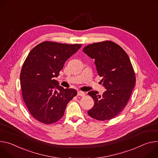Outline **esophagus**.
Instances as JSON below:
<instances>
[{
  "instance_id": "1",
  "label": "esophagus",
  "mask_w": 158,
  "mask_h": 158,
  "mask_svg": "<svg viewBox=\"0 0 158 158\" xmlns=\"http://www.w3.org/2000/svg\"><path fill=\"white\" fill-rule=\"evenodd\" d=\"M77 95L78 96H81V97H84L85 95V93L83 92H81V91H78V93H77Z\"/></svg>"
}]
</instances>
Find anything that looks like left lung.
Listing matches in <instances>:
<instances>
[{
    "mask_svg": "<svg viewBox=\"0 0 158 158\" xmlns=\"http://www.w3.org/2000/svg\"><path fill=\"white\" fill-rule=\"evenodd\" d=\"M83 51L94 60L106 89L102 95L97 91L88 93L95 101L88 114L98 120H110L126 107L134 88L135 77L131 62L123 49L109 41L89 44Z\"/></svg>",
    "mask_w": 158,
    "mask_h": 158,
    "instance_id": "left-lung-1",
    "label": "left lung"
}]
</instances>
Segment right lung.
Here are the masks:
<instances>
[{
    "label": "right lung",
    "instance_id": "1",
    "mask_svg": "<svg viewBox=\"0 0 158 158\" xmlns=\"http://www.w3.org/2000/svg\"><path fill=\"white\" fill-rule=\"evenodd\" d=\"M81 46L44 41L30 51L23 64L20 81L24 101L31 114L43 124L60 120L77 94L75 89H63L54 78Z\"/></svg>",
    "mask_w": 158,
    "mask_h": 158
}]
</instances>
